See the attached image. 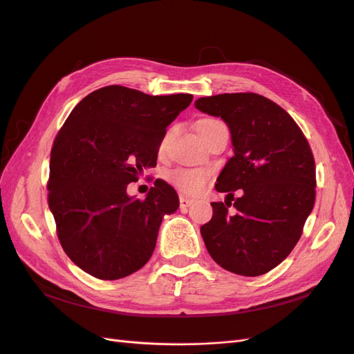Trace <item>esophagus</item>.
<instances>
[{
	"label": "esophagus",
	"instance_id": "1",
	"mask_svg": "<svg viewBox=\"0 0 354 354\" xmlns=\"http://www.w3.org/2000/svg\"><path fill=\"white\" fill-rule=\"evenodd\" d=\"M192 203H194V199H190V198H187V196L180 195V208H181V209H186L187 207L192 205Z\"/></svg>",
	"mask_w": 354,
	"mask_h": 354
}]
</instances>
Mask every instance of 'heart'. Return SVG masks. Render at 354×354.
Segmentation results:
<instances>
[{
	"mask_svg": "<svg viewBox=\"0 0 354 354\" xmlns=\"http://www.w3.org/2000/svg\"><path fill=\"white\" fill-rule=\"evenodd\" d=\"M220 122L217 120H211V118H207V120H201L196 124V130L202 127H207L211 124ZM211 173L208 169L203 168H178L173 173L169 174V181L173 183L177 189H180L183 194L187 195H198L201 192L207 187L208 181H209Z\"/></svg>",
	"mask_w": 354,
	"mask_h": 354,
	"instance_id": "1",
	"label": "heart"
}]
</instances>
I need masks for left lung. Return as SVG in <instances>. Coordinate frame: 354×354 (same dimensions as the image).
<instances>
[{
    "instance_id": "obj_1",
    "label": "left lung",
    "mask_w": 354,
    "mask_h": 354,
    "mask_svg": "<svg viewBox=\"0 0 354 354\" xmlns=\"http://www.w3.org/2000/svg\"><path fill=\"white\" fill-rule=\"evenodd\" d=\"M195 108L227 124L233 156L217 178L227 194L212 202V218L201 234L212 260L242 276L270 272L291 254L315 205L312 149L291 115L255 93L201 97ZM243 195L227 208L232 192Z\"/></svg>"
}]
</instances>
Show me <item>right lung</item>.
<instances>
[{"label": "right lung", "instance_id": "right-lung-1", "mask_svg": "<svg viewBox=\"0 0 354 354\" xmlns=\"http://www.w3.org/2000/svg\"><path fill=\"white\" fill-rule=\"evenodd\" d=\"M192 99L109 85L84 97L63 124L50 155L48 207L63 250L85 273L121 279L152 257L178 196L164 180L145 201L127 186L156 165L167 127Z\"/></svg>", "mask_w": 354, "mask_h": 354}]
</instances>
